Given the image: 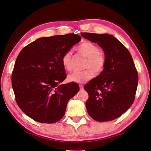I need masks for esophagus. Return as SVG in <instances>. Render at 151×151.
Returning <instances> with one entry per match:
<instances>
[{"label":"esophagus","mask_w":151,"mask_h":151,"mask_svg":"<svg viewBox=\"0 0 151 151\" xmlns=\"http://www.w3.org/2000/svg\"><path fill=\"white\" fill-rule=\"evenodd\" d=\"M79 87H80V90H83V86H82V85H79Z\"/></svg>","instance_id":"esophagus-1"}]
</instances>
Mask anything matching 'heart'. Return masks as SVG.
<instances>
[{"mask_svg":"<svg viewBox=\"0 0 151 151\" xmlns=\"http://www.w3.org/2000/svg\"><path fill=\"white\" fill-rule=\"evenodd\" d=\"M78 52L87 57L85 68H87L82 71H76L68 76L70 82L82 83L91 80L96 74H100L105 69L106 59L103 53L99 52L97 45L90 42H84L78 48ZM73 53L68 51L64 53L62 57V64L64 68L68 71L73 69Z\"/></svg>","mask_w":151,"mask_h":151,"instance_id":"b5f03b06","label":"heart"}]
</instances>
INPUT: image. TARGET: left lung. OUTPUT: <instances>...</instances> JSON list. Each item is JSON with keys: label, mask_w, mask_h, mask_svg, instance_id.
<instances>
[{"label": "left lung", "mask_w": 151, "mask_h": 151, "mask_svg": "<svg viewBox=\"0 0 151 151\" xmlns=\"http://www.w3.org/2000/svg\"><path fill=\"white\" fill-rule=\"evenodd\" d=\"M81 35L101 46L106 59L103 71L84 86L88 94L87 112L95 121H112L128 110L135 98L138 75L133 58L112 35L87 32Z\"/></svg>", "instance_id": "obj_1"}]
</instances>
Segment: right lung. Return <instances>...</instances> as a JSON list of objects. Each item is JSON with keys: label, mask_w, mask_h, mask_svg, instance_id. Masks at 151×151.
I'll return each mask as SVG.
<instances>
[{"label": "right lung", "mask_w": 151, "mask_h": 151, "mask_svg": "<svg viewBox=\"0 0 151 151\" xmlns=\"http://www.w3.org/2000/svg\"><path fill=\"white\" fill-rule=\"evenodd\" d=\"M80 40L75 34L41 37L21 50L11 83L17 105L30 118L51 124L63 117L80 88L75 82L59 85L66 78L62 57Z\"/></svg>", "instance_id": "1"}]
</instances>
